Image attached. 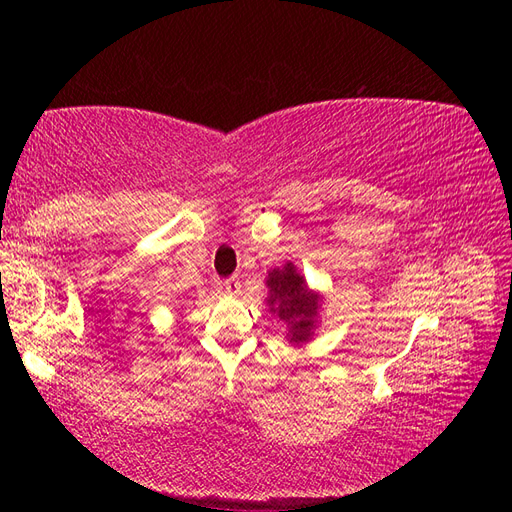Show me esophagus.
<instances>
[{
    "label": "esophagus",
    "mask_w": 512,
    "mask_h": 512,
    "mask_svg": "<svg viewBox=\"0 0 512 512\" xmlns=\"http://www.w3.org/2000/svg\"><path fill=\"white\" fill-rule=\"evenodd\" d=\"M224 290L228 292V295H237V292H239V279L237 277H228L224 281Z\"/></svg>",
    "instance_id": "esophagus-1"
}]
</instances>
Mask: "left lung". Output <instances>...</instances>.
Wrapping results in <instances>:
<instances>
[{"mask_svg": "<svg viewBox=\"0 0 512 512\" xmlns=\"http://www.w3.org/2000/svg\"><path fill=\"white\" fill-rule=\"evenodd\" d=\"M268 297L266 303L270 312L288 325L290 343H306L312 339L317 314L321 306V295L308 288V281L288 262L286 266L270 270L266 277Z\"/></svg>", "mask_w": 512, "mask_h": 512, "instance_id": "8db88e82", "label": "left lung"}]
</instances>
